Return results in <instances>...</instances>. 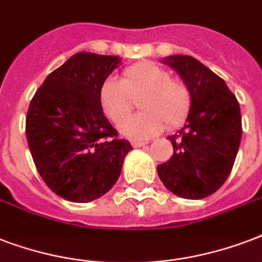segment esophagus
Returning a JSON list of instances; mask_svg holds the SVG:
<instances>
[{
	"mask_svg": "<svg viewBox=\"0 0 262 262\" xmlns=\"http://www.w3.org/2000/svg\"><path fill=\"white\" fill-rule=\"evenodd\" d=\"M147 144V141H137V140H135V141H132V145L135 147V148H139V147H143V145Z\"/></svg>",
	"mask_w": 262,
	"mask_h": 262,
	"instance_id": "1",
	"label": "esophagus"
}]
</instances>
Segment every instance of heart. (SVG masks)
Here are the masks:
<instances>
[{"instance_id":"1","label":"heart","mask_w":262,"mask_h":262,"mask_svg":"<svg viewBox=\"0 0 262 262\" xmlns=\"http://www.w3.org/2000/svg\"><path fill=\"white\" fill-rule=\"evenodd\" d=\"M139 101L143 111L137 117L127 119ZM192 96L188 85L179 78H171L162 66L144 61L126 69L122 78L110 77L100 89V104L114 123L123 122L121 133L137 140L148 139L165 127H177L188 117Z\"/></svg>"}]
</instances>
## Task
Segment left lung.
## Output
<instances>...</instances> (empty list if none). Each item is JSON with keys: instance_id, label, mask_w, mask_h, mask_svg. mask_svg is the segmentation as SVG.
Here are the masks:
<instances>
[{"instance_id": "obj_1", "label": "left lung", "mask_w": 262, "mask_h": 262, "mask_svg": "<svg viewBox=\"0 0 262 262\" xmlns=\"http://www.w3.org/2000/svg\"><path fill=\"white\" fill-rule=\"evenodd\" d=\"M163 63L188 85L192 103L184 127L167 137L173 155L158 165V176L177 196L203 199L232 170L242 139L241 107L224 79L192 56H169Z\"/></svg>"}]
</instances>
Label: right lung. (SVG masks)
Here are the masks:
<instances>
[{"instance_id":"1","label":"right lung","mask_w":262,"mask_h":262,"mask_svg":"<svg viewBox=\"0 0 262 262\" xmlns=\"http://www.w3.org/2000/svg\"><path fill=\"white\" fill-rule=\"evenodd\" d=\"M121 63L118 56L79 52L51 73L31 99L26 136L45 184L70 202L108 192L130 143L104 117L100 89Z\"/></svg>"}]
</instances>
